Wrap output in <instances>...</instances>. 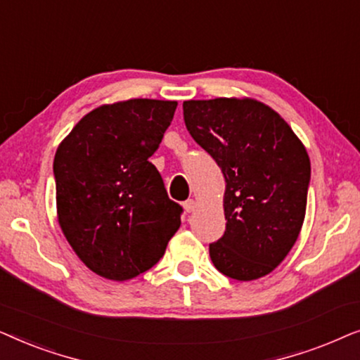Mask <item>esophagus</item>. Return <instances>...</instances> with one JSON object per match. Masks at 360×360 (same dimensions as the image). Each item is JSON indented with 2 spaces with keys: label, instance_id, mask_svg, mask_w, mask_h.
I'll return each mask as SVG.
<instances>
[{
  "label": "esophagus",
  "instance_id": "1",
  "mask_svg": "<svg viewBox=\"0 0 360 360\" xmlns=\"http://www.w3.org/2000/svg\"><path fill=\"white\" fill-rule=\"evenodd\" d=\"M196 205H198V203H196L195 200H186L184 203V208H185L186 213H191V211L196 210Z\"/></svg>",
  "mask_w": 360,
  "mask_h": 360
}]
</instances>
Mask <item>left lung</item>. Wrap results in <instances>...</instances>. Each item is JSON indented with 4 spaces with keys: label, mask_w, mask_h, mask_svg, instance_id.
<instances>
[{
    "label": "left lung",
    "mask_w": 360,
    "mask_h": 360,
    "mask_svg": "<svg viewBox=\"0 0 360 360\" xmlns=\"http://www.w3.org/2000/svg\"><path fill=\"white\" fill-rule=\"evenodd\" d=\"M191 137L223 172L226 231L210 244L214 267L240 282L269 275L297 243L311 165L277 111L254 98L184 101Z\"/></svg>",
    "instance_id": "obj_1"
}]
</instances>
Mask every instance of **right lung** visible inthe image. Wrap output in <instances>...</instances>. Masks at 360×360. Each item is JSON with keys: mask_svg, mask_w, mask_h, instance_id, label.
Wrapping results in <instances>:
<instances>
[{"mask_svg": "<svg viewBox=\"0 0 360 360\" xmlns=\"http://www.w3.org/2000/svg\"><path fill=\"white\" fill-rule=\"evenodd\" d=\"M176 101L132 98L77 122L53 159L57 221L91 272L124 282L159 262L181 221L149 157Z\"/></svg>", "mask_w": 360, "mask_h": 360, "instance_id": "add662e5", "label": "right lung"}]
</instances>
